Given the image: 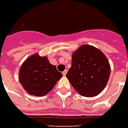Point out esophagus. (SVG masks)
Wrapping results in <instances>:
<instances>
[{
  "mask_svg": "<svg viewBox=\"0 0 128 128\" xmlns=\"http://www.w3.org/2000/svg\"><path fill=\"white\" fill-rule=\"evenodd\" d=\"M67 73H68V70H65L64 72H63V76H66V74H67Z\"/></svg>",
  "mask_w": 128,
  "mask_h": 128,
  "instance_id": "1",
  "label": "esophagus"
}]
</instances>
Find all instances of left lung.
<instances>
[{
  "mask_svg": "<svg viewBox=\"0 0 128 128\" xmlns=\"http://www.w3.org/2000/svg\"><path fill=\"white\" fill-rule=\"evenodd\" d=\"M111 73L108 59L100 50L83 45L73 54L72 67L66 77L82 96L98 95L107 84Z\"/></svg>",
  "mask_w": 128,
  "mask_h": 128,
  "instance_id": "left-lung-1",
  "label": "left lung"
}]
</instances>
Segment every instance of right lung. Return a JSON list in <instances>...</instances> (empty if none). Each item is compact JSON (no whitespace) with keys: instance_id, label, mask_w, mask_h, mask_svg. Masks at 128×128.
Wrapping results in <instances>:
<instances>
[{"instance_id":"obj_1","label":"right lung","mask_w":128,"mask_h":128,"mask_svg":"<svg viewBox=\"0 0 128 128\" xmlns=\"http://www.w3.org/2000/svg\"><path fill=\"white\" fill-rule=\"evenodd\" d=\"M20 82L30 94L42 96L52 89L63 76L46 57L34 54L28 58L20 70Z\"/></svg>"}]
</instances>
